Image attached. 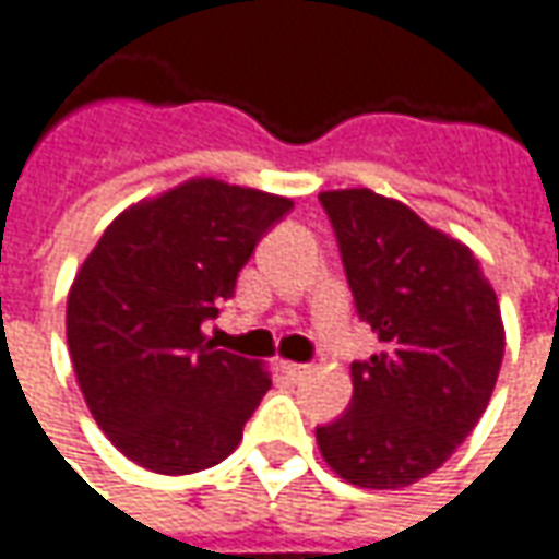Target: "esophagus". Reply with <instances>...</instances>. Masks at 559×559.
<instances>
[{"label": "esophagus", "mask_w": 559, "mask_h": 559, "mask_svg": "<svg viewBox=\"0 0 559 559\" xmlns=\"http://www.w3.org/2000/svg\"><path fill=\"white\" fill-rule=\"evenodd\" d=\"M278 368L287 380H302V377L309 374V368H306V365H297V361H278Z\"/></svg>", "instance_id": "34e87169"}]
</instances>
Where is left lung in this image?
<instances>
[{"label": "left lung", "mask_w": 559, "mask_h": 559, "mask_svg": "<svg viewBox=\"0 0 559 559\" xmlns=\"http://www.w3.org/2000/svg\"><path fill=\"white\" fill-rule=\"evenodd\" d=\"M343 269L380 353L353 361V405L318 427L321 457L358 489H402L442 467L489 405L504 358L501 306L467 243L371 188L321 191Z\"/></svg>", "instance_id": "left-lung-1"}]
</instances>
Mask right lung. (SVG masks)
Masks as SVG:
<instances>
[{
    "instance_id": "obj_1",
    "label": "right lung",
    "mask_w": 559,
    "mask_h": 559,
    "mask_svg": "<svg viewBox=\"0 0 559 559\" xmlns=\"http://www.w3.org/2000/svg\"><path fill=\"white\" fill-rule=\"evenodd\" d=\"M290 206L198 176L126 206L80 265L68 294L70 361L92 417L132 464L185 476L238 449L272 377L216 349L203 324Z\"/></svg>"
}]
</instances>
